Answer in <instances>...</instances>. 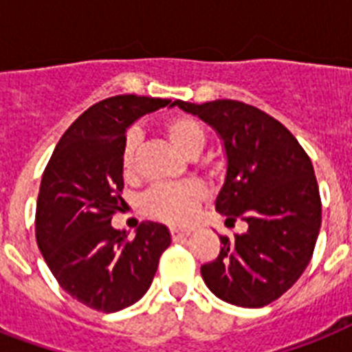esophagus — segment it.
I'll return each instance as SVG.
<instances>
[{"instance_id": "esophagus-1", "label": "esophagus", "mask_w": 352, "mask_h": 352, "mask_svg": "<svg viewBox=\"0 0 352 352\" xmlns=\"http://www.w3.org/2000/svg\"><path fill=\"white\" fill-rule=\"evenodd\" d=\"M170 232H171V237H173V239H181V237H186V235L192 234V230H190V228H181V226H171Z\"/></svg>"}]
</instances>
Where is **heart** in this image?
I'll list each match as a JSON object with an SVG mask.
<instances>
[{"label": "heart", "mask_w": 352, "mask_h": 352, "mask_svg": "<svg viewBox=\"0 0 352 352\" xmlns=\"http://www.w3.org/2000/svg\"><path fill=\"white\" fill-rule=\"evenodd\" d=\"M168 140L182 155L195 157L206 144V129L197 118L190 115H171L160 126ZM138 146V133L129 129L122 144L120 166L124 175H131L135 166V153ZM204 190L193 181L177 182V184H159L151 188L142 201L144 212L153 219L166 223H186L195 208L203 203Z\"/></svg>", "instance_id": "b5f03b06"}]
</instances>
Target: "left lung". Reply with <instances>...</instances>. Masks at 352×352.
Returning a JSON list of instances; mask_svg holds the SVG:
<instances>
[{
	"mask_svg": "<svg viewBox=\"0 0 352 352\" xmlns=\"http://www.w3.org/2000/svg\"><path fill=\"white\" fill-rule=\"evenodd\" d=\"M217 131L226 177L215 210L226 226L241 217L245 234L221 235L217 259L201 267L206 287L226 303L259 309L283 296L311 261L322 226L314 168L296 137L261 109L237 100H175Z\"/></svg>",
	"mask_w": 352,
	"mask_h": 352,
	"instance_id": "1",
	"label": "left lung"
}]
</instances>
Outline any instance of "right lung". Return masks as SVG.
I'll return each mask as SVG.
<instances>
[{
	"label": "right lung",
	"mask_w": 352,
	"mask_h": 352,
	"mask_svg": "<svg viewBox=\"0 0 352 352\" xmlns=\"http://www.w3.org/2000/svg\"><path fill=\"white\" fill-rule=\"evenodd\" d=\"M171 100L118 95L84 111L63 133L41 177L36 241L65 292L89 309L117 312L137 303L153 281L170 230L146 221L133 239L115 230L124 177L126 129Z\"/></svg>",
	"instance_id": "right-lung-1"
}]
</instances>
